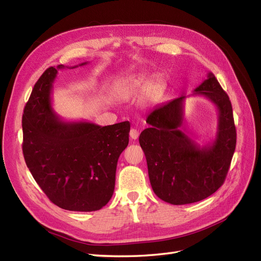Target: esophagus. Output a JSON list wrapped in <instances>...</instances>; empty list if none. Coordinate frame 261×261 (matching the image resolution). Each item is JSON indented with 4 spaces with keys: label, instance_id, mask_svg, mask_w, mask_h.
I'll list each match as a JSON object with an SVG mask.
<instances>
[{
    "label": "esophagus",
    "instance_id": "1",
    "mask_svg": "<svg viewBox=\"0 0 261 261\" xmlns=\"http://www.w3.org/2000/svg\"><path fill=\"white\" fill-rule=\"evenodd\" d=\"M129 136H130V138H132V139L136 140V139L138 138V136H139V132H138V129H136V128H132V129H130V132H129Z\"/></svg>",
    "mask_w": 261,
    "mask_h": 261
}]
</instances>
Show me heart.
I'll return each instance as SVG.
<instances>
[{"mask_svg":"<svg viewBox=\"0 0 261 261\" xmlns=\"http://www.w3.org/2000/svg\"><path fill=\"white\" fill-rule=\"evenodd\" d=\"M124 88L128 92L145 90L147 99L155 101L164 90V82L160 77H153L150 81H147L144 77H137L126 83Z\"/></svg>","mask_w":261,"mask_h":261,"instance_id":"obj_1","label":"heart"}]
</instances>
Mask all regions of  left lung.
Here are the masks:
<instances>
[{"mask_svg":"<svg viewBox=\"0 0 261 261\" xmlns=\"http://www.w3.org/2000/svg\"><path fill=\"white\" fill-rule=\"evenodd\" d=\"M193 96L207 98L218 110V128L212 141L200 146L191 137L184 124V96L154 109L146 120L150 126L139 136L153 192L172 204L197 202L216 193L235 151L232 105L215 75L208 73Z\"/></svg>","mask_w":261,"mask_h":261,"instance_id":"8db88e82","label":"left lung"}]
</instances>
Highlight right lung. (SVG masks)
<instances>
[{
    "label": "right lung",
    "instance_id": "right-lung-1",
    "mask_svg": "<svg viewBox=\"0 0 261 261\" xmlns=\"http://www.w3.org/2000/svg\"><path fill=\"white\" fill-rule=\"evenodd\" d=\"M63 68L49 67L34 87L22 114V153L54 204L69 211H96L113 195L117 160L128 145L130 124L62 121L52 108L51 94Z\"/></svg>",
    "mask_w": 261,
    "mask_h": 261
}]
</instances>
